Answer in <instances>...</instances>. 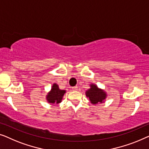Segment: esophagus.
Masks as SVG:
<instances>
[{"label":"esophagus","instance_id":"esophagus-1","mask_svg":"<svg viewBox=\"0 0 149 149\" xmlns=\"http://www.w3.org/2000/svg\"><path fill=\"white\" fill-rule=\"evenodd\" d=\"M72 90H73V91H77V86L72 87Z\"/></svg>","mask_w":149,"mask_h":149}]
</instances>
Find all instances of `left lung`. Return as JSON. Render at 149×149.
Returning <instances> with one entry per match:
<instances>
[{
  "label": "left lung",
  "instance_id": "obj_1",
  "mask_svg": "<svg viewBox=\"0 0 149 149\" xmlns=\"http://www.w3.org/2000/svg\"><path fill=\"white\" fill-rule=\"evenodd\" d=\"M91 88L86 91V95L89 98L93 104H97L98 102H102L105 99L106 94L102 90L98 89L95 85H91Z\"/></svg>",
  "mask_w": 149,
  "mask_h": 149
}]
</instances>
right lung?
<instances>
[{
  "label": "right lung",
  "mask_w": 149,
  "mask_h": 149,
  "mask_svg": "<svg viewBox=\"0 0 149 149\" xmlns=\"http://www.w3.org/2000/svg\"><path fill=\"white\" fill-rule=\"evenodd\" d=\"M65 93V91L60 90L58 88V85L56 84H54L52 87L51 91L47 95V100L51 103H59L61 101Z\"/></svg>",
  "instance_id": "obj_1"
}]
</instances>
